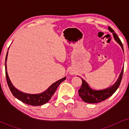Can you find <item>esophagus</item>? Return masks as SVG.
<instances>
[{
	"mask_svg": "<svg viewBox=\"0 0 129 129\" xmlns=\"http://www.w3.org/2000/svg\"><path fill=\"white\" fill-rule=\"evenodd\" d=\"M70 74H72V75H73V72H71V73H70Z\"/></svg>",
	"mask_w": 129,
	"mask_h": 129,
	"instance_id": "esophagus-1",
	"label": "esophagus"
}]
</instances>
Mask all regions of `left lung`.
Instances as JSON below:
<instances>
[{
    "instance_id": "obj_1",
    "label": "left lung",
    "mask_w": 129,
    "mask_h": 129,
    "mask_svg": "<svg viewBox=\"0 0 129 129\" xmlns=\"http://www.w3.org/2000/svg\"><path fill=\"white\" fill-rule=\"evenodd\" d=\"M108 28H109V30L113 34V38L115 41L121 46L122 49V51H124L123 45H122L121 40L119 39V38L117 36L116 34L114 33V30L112 28L110 27V26H109ZM123 71L124 68L122 69V71H121L118 79H117L116 82L113 85H111L110 87L103 90H96L92 89V88H90L88 84H87V82H86V81L84 80L82 78H81L82 82L81 87L78 90V91H79V96L84 102L87 103H98L106 100V99L109 98V97L111 96L116 91V90L118 89V87H119V85H120L121 79H122V78Z\"/></svg>"
}]
</instances>
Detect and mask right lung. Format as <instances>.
Segmentation results:
<instances>
[{
  "label": "right lung",
  "instance_id": "obj_1",
  "mask_svg": "<svg viewBox=\"0 0 129 129\" xmlns=\"http://www.w3.org/2000/svg\"><path fill=\"white\" fill-rule=\"evenodd\" d=\"M8 53V52H7V53L5 58V74L7 84H8L9 88L11 90L13 96L17 99H18L19 101H22V103L33 106H39L45 104L47 102L49 101L51 96L56 91L59 85L66 79V77H64V78L58 80L53 84H51L45 91H43L42 93H38V94H29V93L22 92V91L17 89L16 87H14V86H13V84L11 83V81L9 78L7 70V60Z\"/></svg>",
  "mask_w": 129,
  "mask_h": 129
}]
</instances>
